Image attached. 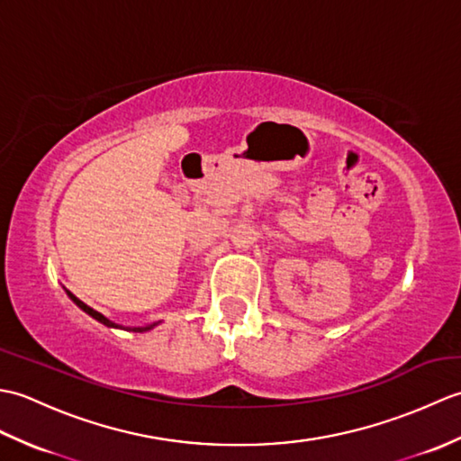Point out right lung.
<instances>
[{"label": "right lung", "mask_w": 461, "mask_h": 461, "mask_svg": "<svg viewBox=\"0 0 461 461\" xmlns=\"http://www.w3.org/2000/svg\"><path fill=\"white\" fill-rule=\"evenodd\" d=\"M67 295L75 301V305H77V307H81L85 312H89V315H91L93 319H96L99 322H103V325H106V327H119V325H114L113 321H109L106 317H103L99 311H95V309H91L89 305H85V303H83L81 299H77L71 291H67ZM152 327H154V325H150V327H140V329H132V330H136V332H142V330H149V329H152Z\"/></svg>", "instance_id": "add662e5"}]
</instances>
